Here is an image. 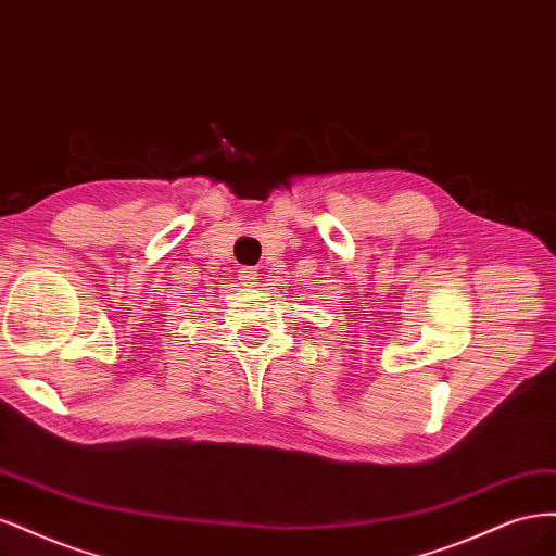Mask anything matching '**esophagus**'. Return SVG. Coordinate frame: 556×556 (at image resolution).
<instances>
[{
    "label": "esophagus",
    "instance_id": "obj_1",
    "mask_svg": "<svg viewBox=\"0 0 556 556\" xmlns=\"http://www.w3.org/2000/svg\"><path fill=\"white\" fill-rule=\"evenodd\" d=\"M239 278H241V285H245V288H257L260 271H257V268H252V266H245L239 271Z\"/></svg>",
    "mask_w": 556,
    "mask_h": 556
}]
</instances>
